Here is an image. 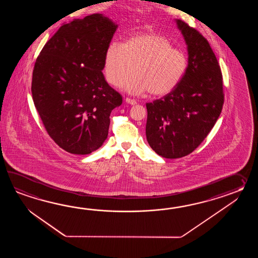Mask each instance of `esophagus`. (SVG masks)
Wrapping results in <instances>:
<instances>
[{
    "label": "esophagus",
    "instance_id": "obj_1",
    "mask_svg": "<svg viewBox=\"0 0 258 258\" xmlns=\"http://www.w3.org/2000/svg\"><path fill=\"white\" fill-rule=\"evenodd\" d=\"M125 102H126V103H128V104L130 105H136L137 103V100H135V99H130V98H126V99H125Z\"/></svg>",
    "mask_w": 258,
    "mask_h": 258
}]
</instances>
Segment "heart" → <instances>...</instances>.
<instances>
[{
  "mask_svg": "<svg viewBox=\"0 0 258 258\" xmlns=\"http://www.w3.org/2000/svg\"><path fill=\"white\" fill-rule=\"evenodd\" d=\"M186 68V55L161 34H137L121 45L111 42L105 52V78L110 86L121 87L134 72L123 84L131 95H167L181 82Z\"/></svg>",
  "mask_w": 258,
  "mask_h": 258,
  "instance_id": "1",
  "label": "heart"
}]
</instances>
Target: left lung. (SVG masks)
I'll return each mask as SVG.
<instances>
[{
    "label": "left lung",
    "instance_id": "obj_1",
    "mask_svg": "<svg viewBox=\"0 0 258 258\" xmlns=\"http://www.w3.org/2000/svg\"><path fill=\"white\" fill-rule=\"evenodd\" d=\"M176 22L187 44L186 71L172 91L146 104L148 144L166 159L192 153L214 126L224 103L222 74L208 39L181 19Z\"/></svg>",
    "mask_w": 258,
    "mask_h": 258
}]
</instances>
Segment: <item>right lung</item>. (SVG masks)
<instances>
[{
    "instance_id": "add662e5",
    "label": "right lung",
    "mask_w": 258,
    "mask_h": 258,
    "mask_svg": "<svg viewBox=\"0 0 258 258\" xmlns=\"http://www.w3.org/2000/svg\"><path fill=\"white\" fill-rule=\"evenodd\" d=\"M117 25L94 14L63 24L47 41L32 74L34 105L50 138L77 155L93 152L108 137L121 94L106 82V49Z\"/></svg>"
}]
</instances>
